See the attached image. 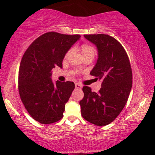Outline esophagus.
Wrapping results in <instances>:
<instances>
[{
    "instance_id": "1",
    "label": "esophagus",
    "mask_w": 155,
    "mask_h": 155,
    "mask_svg": "<svg viewBox=\"0 0 155 155\" xmlns=\"http://www.w3.org/2000/svg\"><path fill=\"white\" fill-rule=\"evenodd\" d=\"M75 87H76V89H78V90H81V89H82V86H81V85L80 84L76 83V84H75Z\"/></svg>"
}]
</instances>
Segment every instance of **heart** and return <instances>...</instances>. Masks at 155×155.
Listing matches in <instances>:
<instances>
[{"instance_id": "1", "label": "heart", "mask_w": 155, "mask_h": 155, "mask_svg": "<svg viewBox=\"0 0 155 155\" xmlns=\"http://www.w3.org/2000/svg\"><path fill=\"white\" fill-rule=\"evenodd\" d=\"M80 50L81 51V54H82L83 57H86V56H94L95 57V49L92 46L90 45V44H84L81 46L80 47ZM71 49L68 50L66 52V54L65 55V58L67 59L69 57V55L71 54Z\"/></svg>"}]
</instances>
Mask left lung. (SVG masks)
Segmentation results:
<instances>
[{"mask_svg":"<svg viewBox=\"0 0 155 155\" xmlns=\"http://www.w3.org/2000/svg\"><path fill=\"white\" fill-rule=\"evenodd\" d=\"M84 36L97 47L98 58L90 74L102 84L97 93L83 87L84 97L79 102L81 116L95 125H107L120 114L128 99L133 83L130 63L122 44L113 37Z\"/></svg>","mask_w":155,"mask_h":155,"instance_id":"8db88e82","label":"left lung"}]
</instances>
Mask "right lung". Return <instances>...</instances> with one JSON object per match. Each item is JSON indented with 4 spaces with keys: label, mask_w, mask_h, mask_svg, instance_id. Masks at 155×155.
<instances>
[{
    "label": "right lung",
    "mask_w": 155,
    "mask_h": 155,
    "mask_svg": "<svg viewBox=\"0 0 155 155\" xmlns=\"http://www.w3.org/2000/svg\"><path fill=\"white\" fill-rule=\"evenodd\" d=\"M80 37L49 32L35 39L23 55L19 69V93L29 114L40 123L51 124L63 118L75 84L68 81L54 84L51 71L55 66L63 67L65 54Z\"/></svg>",
    "instance_id": "1"
}]
</instances>
